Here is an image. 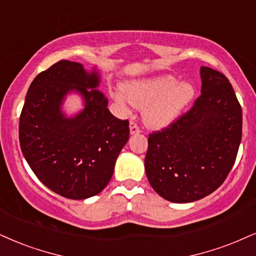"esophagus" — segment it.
<instances>
[{"label":"esophagus","mask_w":256,"mask_h":256,"mask_svg":"<svg viewBox=\"0 0 256 256\" xmlns=\"http://www.w3.org/2000/svg\"><path fill=\"white\" fill-rule=\"evenodd\" d=\"M129 130H130L132 135L140 133V128H138V126L134 122H130V124H129Z\"/></svg>","instance_id":"34e87169"}]
</instances>
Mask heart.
Returning <instances> with one entry per match:
<instances>
[{
  "mask_svg": "<svg viewBox=\"0 0 256 256\" xmlns=\"http://www.w3.org/2000/svg\"><path fill=\"white\" fill-rule=\"evenodd\" d=\"M194 97V88L188 82H176L172 74L127 82L112 98L122 112H128V100L142 109L144 121L150 128L170 126Z\"/></svg>",
  "mask_w": 256,
  "mask_h": 256,
  "instance_id": "b5f03b06",
  "label": "heart"
}]
</instances>
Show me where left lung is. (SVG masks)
<instances>
[{
	"label": "left lung",
	"instance_id": "1",
	"mask_svg": "<svg viewBox=\"0 0 256 256\" xmlns=\"http://www.w3.org/2000/svg\"><path fill=\"white\" fill-rule=\"evenodd\" d=\"M200 78L202 94L190 112L148 136V182L173 203H190L217 190L241 144L242 109L228 78L206 66Z\"/></svg>",
	"mask_w": 256,
	"mask_h": 256
}]
</instances>
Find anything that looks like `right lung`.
I'll return each mask as SVG.
<instances>
[{
    "mask_svg": "<svg viewBox=\"0 0 256 256\" xmlns=\"http://www.w3.org/2000/svg\"><path fill=\"white\" fill-rule=\"evenodd\" d=\"M100 83L96 68L60 60L34 78L21 112L24 159L44 185L70 200L90 198L108 185L129 138L128 120L109 112ZM70 93L80 94L84 109L68 116L62 104Z\"/></svg>",
    "mask_w": 256,
    "mask_h": 256,
    "instance_id": "1",
    "label": "right lung"
}]
</instances>
